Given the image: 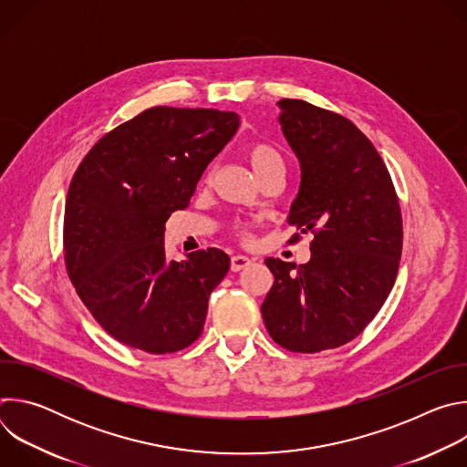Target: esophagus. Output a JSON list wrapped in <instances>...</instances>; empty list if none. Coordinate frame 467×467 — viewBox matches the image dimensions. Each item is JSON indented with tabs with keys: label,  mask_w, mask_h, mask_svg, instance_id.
<instances>
[{
	"label": "esophagus",
	"mask_w": 467,
	"mask_h": 467,
	"mask_svg": "<svg viewBox=\"0 0 467 467\" xmlns=\"http://www.w3.org/2000/svg\"><path fill=\"white\" fill-rule=\"evenodd\" d=\"M249 264H251V258H249V256H245V254H234V256L231 258V270H233V272H240V270L247 268Z\"/></svg>",
	"instance_id": "34e87169"
}]
</instances>
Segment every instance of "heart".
<instances>
[{"label": "heart", "instance_id": "obj_1", "mask_svg": "<svg viewBox=\"0 0 467 467\" xmlns=\"http://www.w3.org/2000/svg\"><path fill=\"white\" fill-rule=\"evenodd\" d=\"M245 157L258 177H262L265 171L275 168V166H283V159H281L279 151L275 148H272L270 144H262V142L249 144L245 150Z\"/></svg>", "mask_w": 467, "mask_h": 467}]
</instances>
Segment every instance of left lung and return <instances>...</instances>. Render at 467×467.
Returning <instances> with one entry per match:
<instances>
[{
  "label": "left lung",
  "mask_w": 467,
  "mask_h": 467,
  "mask_svg": "<svg viewBox=\"0 0 467 467\" xmlns=\"http://www.w3.org/2000/svg\"><path fill=\"white\" fill-rule=\"evenodd\" d=\"M279 123L299 159L288 223L312 233L310 260L265 258L275 277L260 310L274 342L319 353L357 338L384 305L399 270L403 220L380 155L348 118L281 99Z\"/></svg>",
  "instance_id": "1"
}]
</instances>
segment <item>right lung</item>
Here are the masks:
<instances>
[{"mask_svg":"<svg viewBox=\"0 0 467 467\" xmlns=\"http://www.w3.org/2000/svg\"><path fill=\"white\" fill-rule=\"evenodd\" d=\"M236 112L151 107L98 140L66 197L64 260L109 335L151 355L203 332L209 296L231 258L211 247L166 258L164 225L238 130Z\"/></svg>","mask_w":467,"mask_h":467,"instance_id":"add662e5","label":"right lung"}]
</instances>
